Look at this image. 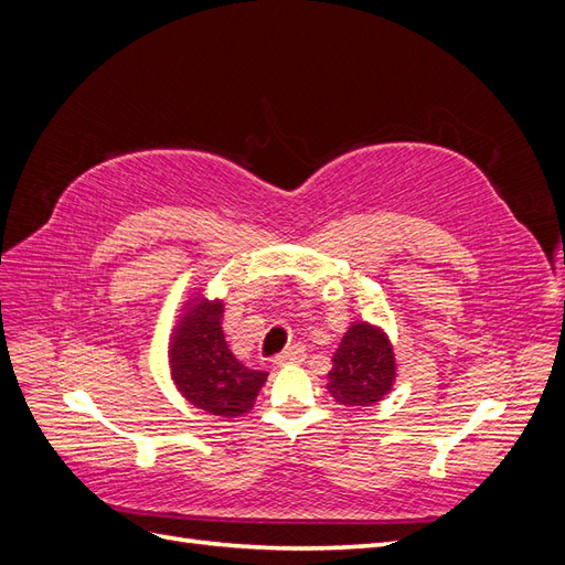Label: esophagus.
I'll list each match as a JSON object with an SVG mask.
<instances>
[{
    "mask_svg": "<svg viewBox=\"0 0 565 565\" xmlns=\"http://www.w3.org/2000/svg\"><path fill=\"white\" fill-rule=\"evenodd\" d=\"M299 361H303V347L292 344V347H287L280 355L273 358V365L282 367V365H287V363H299Z\"/></svg>",
    "mask_w": 565,
    "mask_h": 565,
    "instance_id": "1",
    "label": "esophagus"
}]
</instances>
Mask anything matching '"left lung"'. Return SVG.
Here are the masks:
<instances>
[{
    "label": "left lung",
    "instance_id": "8db88e82",
    "mask_svg": "<svg viewBox=\"0 0 565 565\" xmlns=\"http://www.w3.org/2000/svg\"><path fill=\"white\" fill-rule=\"evenodd\" d=\"M396 382V353L388 334L367 320L349 324L332 355L328 391L344 407H370L388 396Z\"/></svg>",
    "mask_w": 565,
    "mask_h": 565
}]
</instances>
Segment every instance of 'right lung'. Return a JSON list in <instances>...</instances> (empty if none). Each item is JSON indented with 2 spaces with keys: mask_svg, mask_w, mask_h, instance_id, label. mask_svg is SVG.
Here are the masks:
<instances>
[{
  "mask_svg": "<svg viewBox=\"0 0 565 565\" xmlns=\"http://www.w3.org/2000/svg\"><path fill=\"white\" fill-rule=\"evenodd\" d=\"M224 301L202 287L185 299L169 337V367L181 396L216 417H243L254 407L268 372L245 367L221 330Z\"/></svg>",
  "mask_w": 565,
  "mask_h": 565,
  "instance_id": "add662e5",
  "label": "right lung"
}]
</instances>
